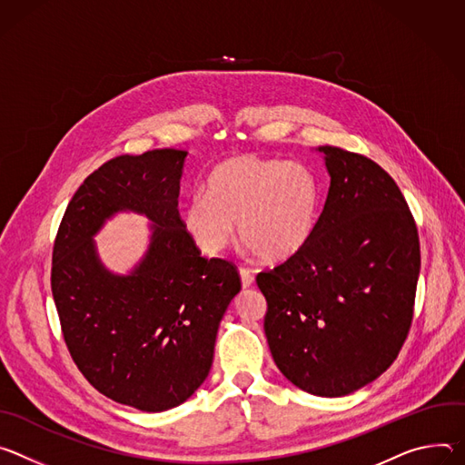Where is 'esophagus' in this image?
I'll return each instance as SVG.
<instances>
[{
	"instance_id": "34e87169",
	"label": "esophagus",
	"mask_w": 465,
	"mask_h": 465,
	"mask_svg": "<svg viewBox=\"0 0 465 465\" xmlns=\"http://www.w3.org/2000/svg\"><path fill=\"white\" fill-rule=\"evenodd\" d=\"M240 277H242V286H243V288L252 286V282H254V275H252V272H251V270H247V268H240Z\"/></svg>"
}]
</instances>
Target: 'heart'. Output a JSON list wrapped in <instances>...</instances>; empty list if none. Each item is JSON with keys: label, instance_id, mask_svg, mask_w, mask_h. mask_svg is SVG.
Segmentation results:
<instances>
[{"label": "heart", "instance_id": "1", "mask_svg": "<svg viewBox=\"0 0 465 465\" xmlns=\"http://www.w3.org/2000/svg\"><path fill=\"white\" fill-rule=\"evenodd\" d=\"M322 203L316 173L301 164L242 154L220 163L181 213V225L204 256H220L238 232L262 261L281 262L311 240Z\"/></svg>", "mask_w": 465, "mask_h": 465}]
</instances>
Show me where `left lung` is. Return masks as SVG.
Segmentation results:
<instances>
[{
  "label": "left lung",
  "mask_w": 465,
  "mask_h": 465,
  "mask_svg": "<svg viewBox=\"0 0 465 465\" xmlns=\"http://www.w3.org/2000/svg\"><path fill=\"white\" fill-rule=\"evenodd\" d=\"M329 195L306 245L256 275L277 368L297 388L349 395L382 375L414 320L416 220L395 181L360 153L322 145Z\"/></svg>",
  "instance_id": "8db88e82"
}]
</instances>
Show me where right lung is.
Instances as JSON below:
<instances>
[{"mask_svg":"<svg viewBox=\"0 0 465 465\" xmlns=\"http://www.w3.org/2000/svg\"><path fill=\"white\" fill-rule=\"evenodd\" d=\"M186 154L153 149L99 166L68 203L54 243L51 292L72 360L99 393L143 411L179 406L203 384L242 288L232 262L204 259L183 231ZM124 208L145 213L155 232L139 270L116 278L98 264L91 234Z\"/></svg>","mask_w":465,"mask_h":465,"instance_id":"right-lung-1","label":"right lung"}]
</instances>
